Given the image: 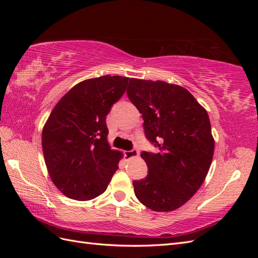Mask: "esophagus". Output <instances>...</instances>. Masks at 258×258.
I'll list each match as a JSON object with an SVG mask.
<instances>
[{
  "instance_id": "obj_1",
  "label": "esophagus",
  "mask_w": 258,
  "mask_h": 258,
  "mask_svg": "<svg viewBox=\"0 0 258 258\" xmlns=\"http://www.w3.org/2000/svg\"><path fill=\"white\" fill-rule=\"evenodd\" d=\"M139 152L137 150H131V151H126L124 152V157L127 159H131V158H136L138 157Z\"/></svg>"
}]
</instances>
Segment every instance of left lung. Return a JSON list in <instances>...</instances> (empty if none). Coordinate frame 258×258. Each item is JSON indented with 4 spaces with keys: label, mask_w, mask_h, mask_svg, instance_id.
Segmentation results:
<instances>
[{
    "label": "left lung",
    "mask_w": 258,
    "mask_h": 258,
    "mask_svg": "<svg viewBox=\"0 0 258 258\" xmlns=\"http://www.w3.org/2000/svg\"><path fill=\"white\" fill-rule=\"evenodd\" d=\"M127 96L143 117L146 138L160 152H142L148 174L134 181L139 201L170 212L188 201L205 182L214 153L209 115L178 85L130 79Z\"/></svg>",
    "instance_id": "obj_1"
}]
</instances>
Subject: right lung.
<instances>
[{"mask_svg": "<svg viewBox=\"0 0 258 258\" xmlns=\"http://www.w3.org/2000/svg\"><path fill=\"white\" fill-rule=\"evenodd\" d=\"M129 79L105 75L69 90L42 132L46 167L54 186L80 201L103 194L122 157L107 142L106 115L126 91Z\"/></svg>", "mask_w": 258, "mask_h": 258, "instance_id": "right-lung-1", "label": "right lung"}]
</instances>
